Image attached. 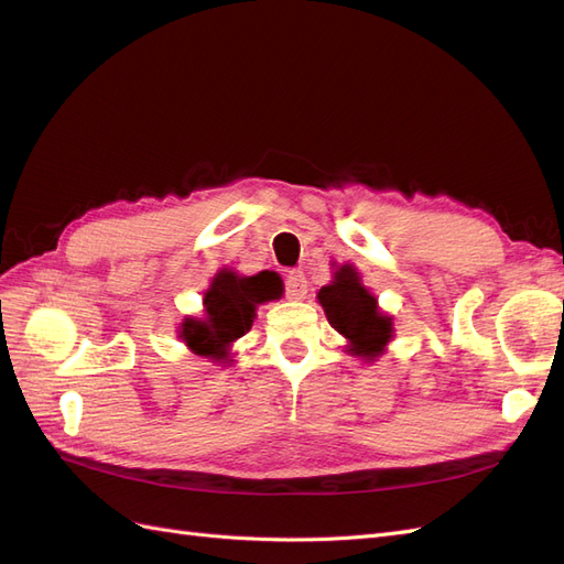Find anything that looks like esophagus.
I'll return each mask as SVG.
<instances>
[{
	"label": "esophagus",
	"instance_id": "obj_1",
	"mask_svg": "<svg viewBox=\"0 0 564 564\" xmlns=\"http://www.w3.org/2000/svg\"><path fill=\"white\" fill-rule=\"evenodd\" d=\"M284 294L286 299L292 301H301L305 299V294H308V280H305L303 272H289L286 275V282H284Z\"/></svg>",
	"mask_w": 564,
	"mask_h": 564
}]
</instances>
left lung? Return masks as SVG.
Segmentation results:
<instances>
[{"label":"left lung","instance_id":"1","mask_svg":"<svg viewBox=\"0 0 564 564\" xmlns=\"http://www.w3.org/2000/svg\"><path fill=\"white\" fill-rule=\"evenodd\" d=\"M332 327L348 338V350L373 362L392 338V317L379 311L377 296L369 294L360 272L350 263L334 272V282L317 292Z\"/></svg>","mask_w":564,"mask_h":564}]
</instances>
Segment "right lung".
<instances>
[{
	"label": "right lung",
	"instance_id": "obj_1",
	"mask_svg": "<svg viewBox=\"0 0 564 564\" xmlns=\"http://www.w3.org/2000/svg\"><path fill=\"white\" fill-rule=\"evenodd\" d=\"M284 292L278 272L261 270L259 275L242 278L224 268L216 272L204 294V317H185L178 336L195 355L224 360L232 340L245 336L256 317V305L275 301Z\"/></svg>",
	"mask_w": 564,
	"mask_h": 564
}]
</instances>
